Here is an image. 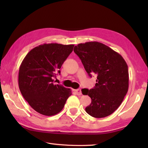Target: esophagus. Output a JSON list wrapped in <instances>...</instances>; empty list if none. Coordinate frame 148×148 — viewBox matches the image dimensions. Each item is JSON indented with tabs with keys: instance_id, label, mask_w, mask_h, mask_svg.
<instances>
[{
	"instance_id": "obj_1",
	"label": "esophagus",
	"mask_w": 148,
	"mask_h": 148,
	"mask_svg": "<svg viewBox=\"0 0 148 148\" xmlns=\"http://www.w3.org/2000/svg\"><path fill=\"white\" fill-rule=\"evenodd\" d=\"M75 92L77 94V95H81V89H77L75 90Z\"/></svg>"
}]
</instances>
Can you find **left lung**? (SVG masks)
Returning <instances> with one entry per match:
<instances>
[{"instance_id": "left-lung-1", "label": "left lung", "mask_w": 148, "mask_h": 148, "mask_svg": "<svg viewBox=\"0 0 148 148\" xmlns=\"http://www.w3.org/2000/svg\"><path fill=\"white\" fill-rule=\"evenodd\" d=\"M90 77L97 79L92 89H82L92 99L86 112L94 118L108 116L121 105L128 89V65L118 53L101 42L79 44L74 48Z\"/></svg>"}]
</instances>
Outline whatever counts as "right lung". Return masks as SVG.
Returning a JSON list of instances; mask_svg holds the SVG:
<instances>
[{
  "label": "right lung",
  "mask_w": 148,
  "mask_h": 148,
  "mask_svg": "<svg viewBox=\"0 0 148 148\" xmlns=\"http://www.w3.org/2000/svg\"><path fill=\"white\" fill-rule=\"evenodd\" d=\"M74 45L43 44L28 53L19 69L18 84L22 95L37 112L53 116L64 108L72 95L70 88L54 84L62 64Z\"/></svg>",
  "instance_id": "obj_1"
}]
</instances>
